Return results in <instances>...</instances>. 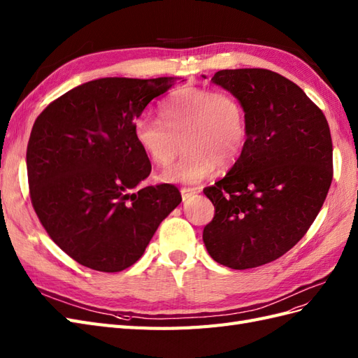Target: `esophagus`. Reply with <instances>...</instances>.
I'll return each mask as SVG.
<instances>
[{
  "label": "esophagus",
  "instance_id": "esophagus-1",
  "mask_svg": "<svg viewBox=\"0 0 358 358\" xmlns=\"http://www.w3.org/2000/svg\"><path fill=\"white\" fill-rule=\"evenodd\" d=\"M197 192H199L197 188H187V187L180 188V194H182V199H183V200H187V199H189L191 196L197 194Z\"/></svg>",
  "mask_w": 358,
  "mask_h": 358
}]
</instances>
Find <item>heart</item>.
<instances>
[{
    "label": "heart",
    "mask_w": 358,
    "mask_h": 358,
    "mask_svg": "<svg viewBox=\"0 0 358 358\" xmlns=\"http://www.w3.org/2000/svg\"><path fill=\"white\" fill-rule=\"evenodd\" d=\"M159 117L140 115L134 122V138L159 167L169 166L185 144L183 158L162 171L166 182L197 183L215 166H231L245 148L244 105L229 92L182 87L162 101Z\"/></svg>",
    "instance_id": "obj_1"
}]
</instances>
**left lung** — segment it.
<instances>
[{
    "label": "left lung",
    "mask_w": 358,
    "mask_h": 358,
    "mask_svg": "<svg viewBox=\"0 0 358 358\" xmlns=\"http://www.w3.org/2000/svg\"><path fill=\"white\" fill-rule=\"evenodd\" d=\"M212 81L244 105L248 135L227 175L203 189L215 208L203 243L221 265L256 268L287 253L320 214L333 180L330 127L273 71L226 69Z\"/></svg>",
    "instance_id": "8db88e82"
}]
</instances>
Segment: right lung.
Instances as JSON below:
<instances>
[{
	"label": "right lung",
	"mask_w": 358,
	"mask_h": 358,
	"mask_svg": "<svg viewBox=\"0 0 358 358\" xmlns=\"http://www.w3.org/2000/svg\"><path fill=\"white\" fill-rule=\"evenodd\" d=\"M179 78H101L38 114L27 146L31 205L43 229L83 266L119 273L143 256L182 201L171 183L143 187L150 161L134 122Z\"/></svg>",
	"instance_id": "right-lung-1"
}]
</instances>
